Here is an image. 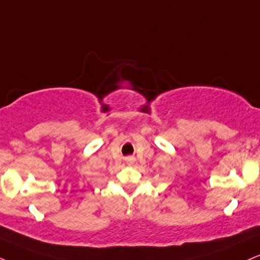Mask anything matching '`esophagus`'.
I'll return each mask as SVG.
<instances>
[{"mask_svg": "<svg viewBox=\"0 0 260 260\" xmlns=\"http://www.w3.org/2000/svg\"><path fill=\"white\" fill-rule=\"evenodd\" d=\"M125 161H126L127 165H133L134 162H135V158H134V156H126V158H125Z\"/></svg>", "mask_w": 260, "mask_h": 260, "instance_id": "34e87169", "label": "esophagus"}]
</instances>
